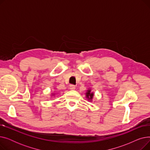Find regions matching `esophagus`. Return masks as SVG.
Returning a JSON list of instances; mask_svg holds the SVG:
<instances>
[{
    "label": "esophagus",
    "mask_w": 150,
    "mask_h": 150,
    "mask_svg": "<svg viewBox=\"0 0 150 150\" xmlns=\"http://www.w3.org/2000/svg\"><path fill=\"white\" fill-rule=\"evenodd\" d=\"M69 88H70V90H75V89H76L75 86H74V85H70Z\"/></svg>",
    "instance_id": "34e87169"
}]
</instances>
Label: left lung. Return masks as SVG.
<instances>
[{
	"mask_svg": "<svg viewBox=\"0 0 150 150\" xmlns=\"http://www.w3.org/2000/svg\"><path fill=\"white\" fill-rule=\"evenodd\" d=\"M86 94V98H87V100H88V101L92 102V100L93 98L94 97V93L93 92H92V90L91 88H89L86 92L85 93Z\"/></svg>",
	"mask_w": 150,
	"mask_h": 150,
	"instance_id": "obj_1",
	"label": "left lung"
}]
</instances>
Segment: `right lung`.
<instances>
[{
  "instance_id": "1",
  "label": "right lung",
  "mask_w": 150,
  "mask_h": 150,
  "mask_svg": "<svg viewBox=\"0 0 150 150\" xmlns=\"http://www.w3.org/2000/svg\"><path fill=\"white\" fill-rule=\"evenodd\" d=\"M55 96H56V93H55L54 92L52 93V95H51V96H52V97H54Z\"/></svg>"
}]
</instances>
